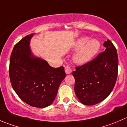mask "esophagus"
<instances>
[{
  "mask_svg": "<svg viewBox=\"0 0 127 127\" xmlns=\"http://www.w3.org/2000/svg\"><path fill=\"white\" fill-rule=\"evenodd\" d=\"M65 72H66V74H70L71 72H72V69L70 67V66H66L65 67Z\"/></svg>",
  "mask_w": 127,
  "mask_h": 127,
  "instance_id": "1",
  "label": "esophagus"
}]
</instances>
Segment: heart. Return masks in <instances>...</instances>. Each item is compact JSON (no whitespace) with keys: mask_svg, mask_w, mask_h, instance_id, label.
Segmentation results:
<instances>
[{"mask_svg":"<svg viewBox=\"0 0 127 127\" xmlns=\"http://www.w3.org/2000/svg\"><path fill=\"white\" fill-rule=\"evenodd\" d=\"M89 40L88 37H83L76 41L75 47L79 49L74 56V61L76 63L82 64L89 62L99 51L100 43L96 40Z\"/></svg>","mask_w":127,"mask_h":127,"instance_id":"heart-1","label":"heart"}]
</instances>
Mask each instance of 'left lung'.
Segmentation results:
<instances>
[{"mask_svg": "<svg viewBox=\"0 0 127 127\" xmlns=\"http://www.w3.org/2000/svg\"><path fill=\"white\" fill-rule=\"evenodd\" d=\"M105 51L91 61L76 67L74 91L82 104L92 105L109 96L116 83L118 75L117 52L111 41L104 43Z\"/></svg>", "mask_w": 127, "mask_h": 127, "instance_id": "8db88e82", "label": "left lung"}]
</instances>
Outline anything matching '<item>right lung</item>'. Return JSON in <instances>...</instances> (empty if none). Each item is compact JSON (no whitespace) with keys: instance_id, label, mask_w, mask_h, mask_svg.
<instances>
[{"instance_id":"1","label":"right lung","mask_w":127,"mask_h":127,"mask_svg":"<svg viewBox=\"0 0 127 127\" xmlns=\"http://www.w3.org/2000/svg\"><path fill=\"white\" fill-rule=\"evenodd\" d=\"M33 34L13 47L10 56L11 84L21 100L32 107L44 108L53 103L66 77L64 67H53L46 61L33 57L29 47Z\"/></svg>"}]
</instances>
